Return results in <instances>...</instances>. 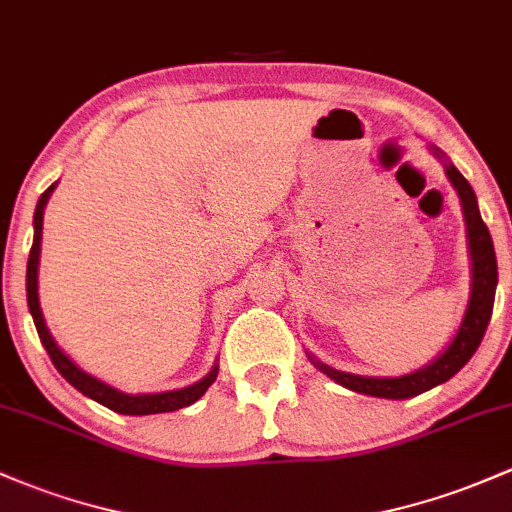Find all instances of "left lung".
<instances>
[{
	"label": "left lung",
	"mask_w": 512,
	"mask_h": 512,
	"mask_svg": "<svg viewBox=\"0 0 512 512\" xmlns=\"http://www.w3.org/2000/svg\"><path fill=\"white\" fill-rule=\"evenodd\" d=\"M430 153L437 161H442L444 173H447L449 183L456 190L461 202V212H464V224H466V244H469V261H471V293L469 302H466L464 317H461L459 329L452 337V342L444 346L437 356L425 364L422 368L405 373V376H393V378H381V376H356V373L339 371L322 361H317L315 356L307 354V359L312 361L327 378H332L339 386L354 390L361 395H373V398H388V400H405L415 398V395L432 390L434 386H442L447 383L454 373H459L466 366V361L474 356V351L481 344L483 334H486L488 320H491L493 312V300H496V285H498V263H496V251H493L491 234L488 227L483 224L481 212H478L476 192L469 185V180L456 170V166L444 156V151H439L437 146H430Z\"/></svg>",
	"instance_id": "8db88e82"
}]
</instances>
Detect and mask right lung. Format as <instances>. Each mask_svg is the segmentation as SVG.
<instances>
[{
  "label": "right lung",
  "mask_w": 512,
  "mask_h": 512,
  "mask_svg": "<svg viewBox=\"0 0 512 512\" xmlns=\"http://www.w3.org/2000/svg\"><path fill=\"white\" fill-rule=\"evenodd\" d=\"M56 183L51 185L41 197H38V205L34 212V246H31L29 254V266H26V300H29V312L34 317L36 332L41 337L43 349L51 356L53 366L58 368L60 376L70 383L73 388H78L82 395L97 400L104 408L119 412V415H156V412H173L180 408H188V405L200 400L207 393V388L217 381L219 364L210 368L207 376H202L200 381H195L192 386L178 388V390H163V393H124V390L109 386V383L100 381L92 373L82 371V368L65 354L63 349L56 344L53 334L48 332L46 320H43L41 302H38V258H41V236H43V210H46L48 200H51Z\"/></svg>",
  "instance_id": "1"
}]
</instances>
